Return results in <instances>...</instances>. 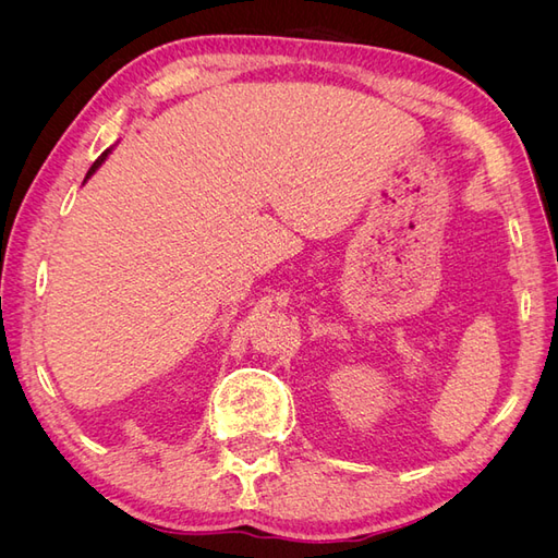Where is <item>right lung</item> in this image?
<instances>
[{
	"label": "right lung",
	"mask_w": 558,
	"mask_h": 558,
	"mask_svg": "<svg viewBox=\"0 0 558 558\" xmlns=\"http://www.w3.org/2000/svg\"><path fill=\"white\" fill-rule=\"evenodd\" d=\"M109 154H111V148H107V150H105V154H102V156H99V158H97V160L93 162V167H90V170H88V174H86V181H88V179H90V177H93V174L97 172V167H99V165H102V162L107 160V156H109ZM86 181H83V183H86Z\"/></svg>",
	"instance_id": "right-lung-1"
}]
</instances>
